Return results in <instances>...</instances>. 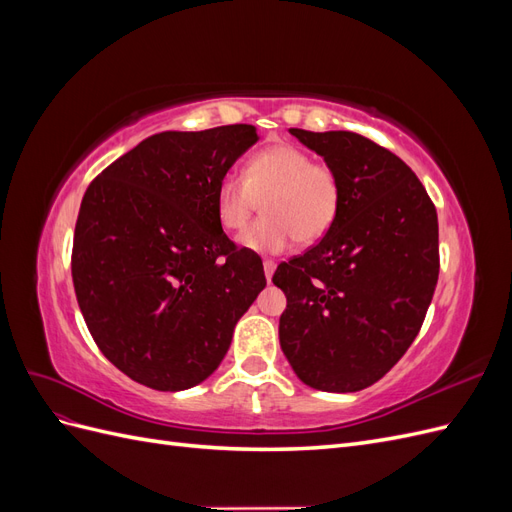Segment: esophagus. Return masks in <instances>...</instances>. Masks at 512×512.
I'll use <instances>...</instances> for the list:
<instances>
[{"instance_id": "1", "label": "esophagus", "mask_w": 512, "mask_h": 512, "mask_svg": "<svg viewBox=\"0 0 512 512\" xmlns=\"http://www.w3.org/2000/svg\"><path fill=\"white\" fill-rule=\"evenodd\" d=\"M262 267H265V277H267V282H271L273 271H275V262H273V260H265V262H262Z\"/></svg>"}]
</instances>
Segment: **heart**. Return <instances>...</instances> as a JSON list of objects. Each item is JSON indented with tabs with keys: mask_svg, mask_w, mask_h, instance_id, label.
I'll return each instance as SVG.
<instances>
[{
	"mask_svg": "<svg viewBox=\"0 0 512 512\" xmlns=\"http://www.w3.org/2000/svg\"><path fill=\"white\" fill-rule=\"evenodd\" d=\"M258 198H265V215L241 232L239 245L254 254H282L294 239L312 245L327 235L342 203V183L331 166L314 162L307 151L275 145L247 162L245 177L226 173L220 179L215 190L220 226L241 230Z\"/></svg>",
	"mask_w": 512,
	"mask_h": 512,
	"instance_id": "b5f03b06",
	"label": "heart"
}]
</instances>
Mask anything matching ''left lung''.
<instances>
[{
    "mask_svg": "<svg viewBox=\"0 0 512 512\" xmlns=\"http://www.w3.org/2000/svg\"><path fill=\"white\" fill-rule=\"evenodd\" d=\"M290 134L342 183L327 235L282 262L280 346L301 382L354 393L378 382L421 331L438 284V213L395 153L354 132Z\"/></svg>",
    "mask_w": 512,
    "mask_h": 512,
    "instance_id": "1",
    "label": "left lung"
}]
</instances>
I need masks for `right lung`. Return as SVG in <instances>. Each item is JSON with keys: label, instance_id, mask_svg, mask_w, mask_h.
I'll return each instance as SVG.
<instances>
[{"label": "right lung", "instance_id": "right-lung-1", "mask_svg": "<svg viewBox=\"0 0 512 512\" xmlns=\"http://www.w3.org/2000/svg\"><path fill=\"white\" fill-rule=\"evenodd\" d=\"M258 141L237 123L160 132L104 168L83 196L72 282L102 354L134 382L185 391L207 380L267 286L215 215V190Z\"/></svg>", "mask_w": 512, "mask_h": 512}]
</instances>
